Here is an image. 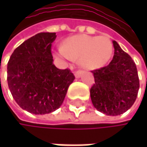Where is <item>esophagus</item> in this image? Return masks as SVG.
<instances>
[{
	"instance_id": "34e87169",
	"label": "esophagus",
	"mask_w": 147,
	"mask_h": 147,
	"mask_svg": "<svg viewBox=\"0 0 147 147\" xmlns=\"http://www.w3.org/2000/svg\"><path fill=\"white\" fill-rule=\"evenodd\" d=\"M82 73V71L78 70V71H76L75 72V76H76V77H79V76H81Z\"/></svg>"
}]
</instances>
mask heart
I'll return each instance as SVG.
<instances>
[{
    "label": "heart",
    "instance_id": "heart-1",
    "mask_svg": "<svg viewBox=\"0 0 147 147\" xmlns=\"http://www.w3.org/2000/svg\"><path fill=\"white\" fill-rule=\"evenodd\" d=\"M57 55L65 59L80 57L81 64L88 69L104 66L111 58L113 45L105 36L79 35L69 37L57 50Z\"/></svg>",
    "mask_w": 147,
    "mask_h": 147
}]
</instances>
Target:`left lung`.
Segmentation results:
<instances>
[{
  "mask_svg": "<svg viewBox=\"0 0 147 147\" xmlns=\"http://www.w3.org/2000/svg\"><path fill=\"white\" fill-rule=\"evenodd\" d=\"M114 56L110 64L92 71L94 83L90 88L94 106L108 116L127 111L135 101L140 88L136 65L132 58L113 41Z\"/></svg>",
  "mask_w": 147,
  "mask_h": 147,
  "instance_id": "1",
  "label": "left lung"
}]
</instances>
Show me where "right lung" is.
<instances>
[{"instance_id": "add662e5", "label": "right lung", "mask_w": 147, "mask_h": 147, "mask_svg": "<svg viewBox=\"0 0 147 147\" xmlns=\"http://www.w3.org/2000/svg\"><path fill=\"white\" fill-rule=\"evenodd\" d=\"M55 39L56 33H38L18 46L7 63V83L13 99L36 115L59 109L75 79L70 69H58L53 63Z\"/></svg>"}]
</instances>
